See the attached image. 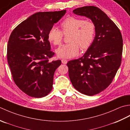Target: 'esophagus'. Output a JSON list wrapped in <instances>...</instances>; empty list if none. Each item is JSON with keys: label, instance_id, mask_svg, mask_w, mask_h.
Listing matches in <instances>:
<instances>
[{"label": "esophagus", "instance_id": "obj_1", "mask_svg": "<svg viewBox=\"0 0 130 130\" xmlns=\"http://www.w3.org/2000/svg\"><path fill=\"white\" fill-rule=\"evenodd\" d=\"M62 63L63 64H66L67 63V60L66 59H62Z\"/></svg>", "mask_w": 130, "mask_h": 130}]
</instances>
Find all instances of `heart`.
Masks as SVG:
<instances>
[{"mask_svg": "<svg viewBox=\"0 0 130 130\" xmlns=\"http://www.w3.org/2000/svg\"><path fill=\"white\" fill-rule=\"evenodd\" d=\"M63 33L71 32L70 43L63 45L56 50L57 56L61 58H71L77 55L80 47L82 50H87L91 45L95 39L96 29L91 21L76 17H69L60 23ZM55 26L50 28L47 39L55 45L61 44L63 34Z\"/></svg>", "mask_w": 130, "mask_h": 130, "instance_id": "b5f03b06", "label": "heart"}]
</instances>
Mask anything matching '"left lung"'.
Segmentation results:
<instances>
[{
  "mask_svg": "<svg viewBox=\"0 0 130 130\" xmlns=\"http://www.w3.org/2000/svg\"><path fill=\"white\" fill-rule=\"evenodd\" d=\"M73 13L90 18L96 29L93 43L83 56L67 64L73 87L82 94L92 96L109 85L120 67L122 36L115 23L99 8L85 6Z\"/></svg>",
  "mask_w": 130,
  "mask_h": 130,
  "instance_id": "8db88e82",
  "label": "left lung"
}]
</instances>
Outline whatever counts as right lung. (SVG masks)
Returning <instances> with one entry per match:
<instances>
[{"label":"right lung","instance_id":"right-lung-1","mask_svg":"<svg viewBox=\"0 0 130 130\" xmlns=\"http://www.w3.org/2000/svg\"><path fill=\"white\" fill-rule=\"evenodd\" d=\"M66 12V10L36 13L10 34L8 63L13 81L28 96L42 98L52 91L54 74L61 60H49L54 53L50 50L47 33Z\"/></svg>","mask_w":130,"mask_h":130}]
</instances>
